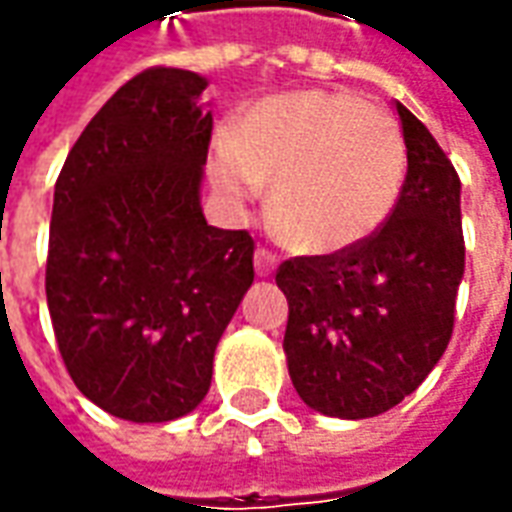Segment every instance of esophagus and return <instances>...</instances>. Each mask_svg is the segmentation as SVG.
Masks as SVG:
<instances>
[{
  "label": "esophagus",
  "instance_id": "obj_1",
  "mask_svg": "<svg viewBox=\"0 0 512 512\" xmlns=\"http://www.w3.org/2000/svg\"><path fill=\"white\" fill-rule=\"evenodd\" d=\"M276 253H270V250L256 248V256H253V264H256V276H270L273 270H276Z\"/></svg>",
  "mask_w": 512,
  "mask_h": 512
}]
</instances>
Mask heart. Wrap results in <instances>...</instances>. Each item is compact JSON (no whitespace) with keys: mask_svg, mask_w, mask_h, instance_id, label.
Wrapping results in <instances>:
<instances>
[{"mask_svg":"<svg viewBox=\"0 0 512 512\" xmlns=\"http://www.w3.org/2000/svg\"><path fill=\"white\" fill-rule=\"evenodd\" d=\"M407 150L393 116L345 91L262 100L239 136L220 130L209 178L231 209L270 189V222L301 253H337L384 225L404 186Z\"/></svg>","mask_w":512,"mask_h":512,"instance_id":"1","label":"heart"}]
</instances>
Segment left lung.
<instances>
[{
	"label": "left lung",
	"mask_w": 512,
	"mask_h": 512,
	"mask_svg": "<svg viewBox=\"0 0 512 512\" xmlns=\"http://www.w3.org/2000/svg\"><path fill=\"white\" fill-rule=\"evenodd\" d=\"M407 178L373 236L278 267L284 354L306 407L331 418L393 410L443 357L465 270L460 178L435 136L396 102Z\"/></svg>",
	"instance_id": "left-lung-1"
}]
</instances>
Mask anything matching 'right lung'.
<instances>
[{"mask_svg":"<svg viewBox=\"0 0 512 512\" xmlns=\"http://www.w3.org/2000/svg\"><path fill=\"white\" fill-rule=\"evenodd\" d=\"M209 80L155 66L102 105L69 150L49 222L47 306L63 365L133 424L192 412L253 284V239L203 217Z\"/></svg>","mask_w":512,"mask_h":512,"instance_id":"add662e5","label":"right lung"}]
</instances>
